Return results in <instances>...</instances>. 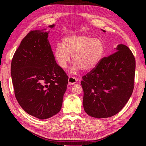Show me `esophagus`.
Segmentation results:
<instances>
[{
    "label": "esophagus",
    "instance_id": "obj_1",
    "mask_svg": "<svg viewBox=\"0 0 146 146\" xmlns=\"http://www.w3.org/2000/svg\"><path fill=\"white\" fill-rule=\"evenodd\" d=\"M77 79L72 76H70L68 78V82H69V85H73V84H75L77 82Z\"/></svg>",
    "mask_w": 146,
    "mask_h": 146
}]
</instances>
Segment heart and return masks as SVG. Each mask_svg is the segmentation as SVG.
Segmentation results:
<instances>
[{
	"instance_id": "b5f03b06",
	"label": "heart",
	"mask_w": 146,
	"mask_h": 146,
	"mask_svg": "<svg viewBox=\"0 0 146 146\" xmlns=\"http://www.w3.org/2000/svg\"><path fill=\"white\" fill-rule=\"evenodd\" d=\"M104 52L105 44L102 39L85 35H71L63 38L61 45H56L54 56L60 67L66 69L70 61V55H72V71L78 68L88 71L96 67Z\"/></svg>"
}]
</instances>
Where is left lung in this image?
Masks as SVG:
<instances>
[{
  "mask_svg": "<svg viewBox=\"0 0 146 146\" xmlns=\"http://www.w3.org/2000/svg\"><path fill=\"white\" fill-rule=\"evenodd\" d=\"M115 51L101 59L95 68L82 77L84 110L93 117L115 115L124 107L133 91L135 56L123 44L118 45Z\"/></svg>",
  "mask_w": 146,
  "mask_h": 146,
  "instance_id": "left-lung-1",
  "label": "left lung"
}]
</instances>
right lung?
<instances>
[{"instance_id":"add662e5","label":"right lung","mask_w":146,"mask_h":146,"mask_svg":"<svg viewBox=\"0 0 146 146\" xmlns=\"http://www.w3.org/2000/svg\"><path fill=\"white\" fill-rule=\"evenodd\" d=\"M47 38V32L30 31L17 48L11 64L16 100L26 113L39 119L60 111L68 83V76L56 64Z\"/></svg>"}]
</instances>
